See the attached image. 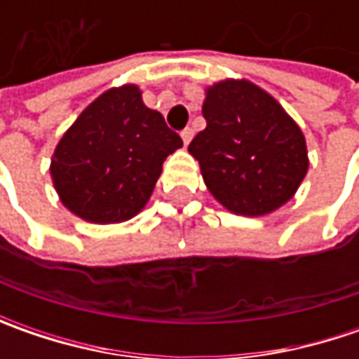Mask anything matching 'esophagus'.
I'll return each mask as SVG.
<instances>
[{"instance_id": "1", "label": "esophagus", "mask_w": 359, "mask_h": 359, "mask_svg": "<svg viewBox=\"0 0 359 359\" xmlns=\"http://www.w3.org/2000/svg\"><path fill=\"white\" fill-rule=\"evenodd\" d=\"M191 137H194V130L191 128H186V130L182 131V140H184V145H187L191 142Z\"/></svg>"}]
</instances>
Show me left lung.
<instances>
[{
	"label": "left lung",
	"instance_id": "obj_1",
	"mask_svg": "<svg viewBox=\"0 0 359 359\" xmlns=\"http://www.w3.org/2000/svg\"><path fill=\"white\" fill-rule=\"evenodd\" d=\"M205 130L189 154L215 200L240 215H266L292 196L308 173L304 133L269 93L245 79L205 91Z\"/></svg>",
	"mask_w": 359,
	"mask_h": 359
}]
</instances>
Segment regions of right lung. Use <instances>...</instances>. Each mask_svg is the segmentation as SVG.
I'll list each match as a JSON object with an SVG mask.
<instances>
[{
	"label": "right lung",
	"instance_id": "add662e5",
	"mask_svg": "<svg viewBox=\"0 0 359 359\" xmlns=\"http://www.w3.org/2000/svg\"><path fill=\"white\" fill-rule=\"evenodd\" d=\"M182 145L163 116L145 107L137 86L114 88L63 133L51 158L53 186L86 222H126L147 203L161 163Z\"/></svg>",
	"mask_w": 359,
	"mask_h": 359
}]
</instances>
